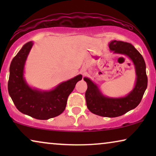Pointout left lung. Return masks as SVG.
Instances as JSON below:
<instances>
[{
    "label": "left lung",
    "mask_w": 156,
    "mask_h": 156,
    "mask_svg": "<svg viewBox=\"0 0 156 156\" xmlns=\"http://www.w3.org/2000/svg\"><path fill=\"white\" fill-rule=\"evenodd\" d=\"M108 47L114 53L126 55L133 62L136 74V82L133 90L124 97H107L102 94L97 85L89 78L84 77V80L87 84L85 98L88 109L98 116L113 118L122 116L140 104L147 88L148 77L144 57L131 44L113 40Z\"/></svg>",
    "instance_id": "1"
}]
</instances>
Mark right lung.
<instances>
[{"label":"right lung","mask_w":156,"mask_h":156,"mask_svg":"<svg viewBox=\"0 0 156 156\" xmlns=\"http://www.w3.org/2000/svg\"><path fill=\"white\" fill-rule=\"evenodd\" d=\"M33 45V42H27L12 59L10 66L8 92L21 113L36 119L47 120L59 116L65 111L67 98L77 82L82 79V75L79 74L62 82L50 91L31 88L25 82L23 73L25 61Z\"/></svg>","instance_id":"obj_1"}]
</instances>
